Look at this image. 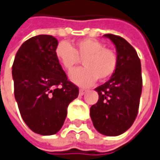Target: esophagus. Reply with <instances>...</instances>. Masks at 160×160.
<instances>
[{
    "mask_svg": "<svg viewBox=\"0 0 160 160\" xmlns=\"http://www.w3.org/2000/svg\"><path fill=\"white\" fill-rule=\"evenodd\" d=\"M87 92V91L86 90H83V89H81L80 91H79V95H81V96H83V94H85Z\"/></svg>",
    "mask_w": 160,
    "mask_h": 160,
    "instance_id": "34e87169",
    "label": "esophagus"
}]
</instances>
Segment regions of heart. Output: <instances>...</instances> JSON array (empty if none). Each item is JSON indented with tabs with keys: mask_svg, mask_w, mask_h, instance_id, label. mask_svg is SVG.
<instances>
[{
	"mask_svg": "<svg viewBox=\"0 0 160 160\" xmlns=\"http://www.w3.org/2000/svg\"><path fill=\"white\" fill-rule=\"evenodd\" d=\"M55 56L65 69L70 72L83 59L84 68L72 72L70 80L79 86H91L99 78L104 81L111 77L118 67L116 54L104 48L99 41L85 38L77 41L72 47L61 42L55 49Z\"/></svg>",
	"mask_w": 160,
	"mask_h": 160,
	"instance_id": "b5f03b06",
	"label": "heart"
}]
</instances>
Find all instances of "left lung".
I'll use <instances>...</instances> for the list:
<instances>
[{
	"label": "left lung",
	"mask_w": 160,
	"mask_h": 160,
	"mask_svg": "<svg viewBox=\"0 0 160 160\" xmlns=\"http://www.w3.org/2000/svg\"><path fill=\"white\" fill-rule=\"evenodd\" d=\"M103 36L116 47L118 67L110 79L95 89L99 100L90 108V116L100 133L118 136L131 127L138 113L142 68L136 51L127 41L115 34Z\"/></svg>",
	"instance_id": "obj_1"
}]
</instances>
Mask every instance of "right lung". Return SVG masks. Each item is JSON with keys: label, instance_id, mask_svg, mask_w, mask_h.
Here are the masks:
<instances>
[{"label": "right lung", "instance_id": "right-lung-1", "mask_svg": "<svg viewBox=\"0 0 160 160\" xmlns=\"http://www.w3.org/2000/svg\"><path fill=\"white\" fill-rule=\"evenodd\" d=\"M58 43L52 35L34 36L18 49L12 66L20 115L27 126L41 135H52L60 130L68 104L79 93L55 56Z\"/></svg>", "mask_w": 160, "mask_h": 160}]
</instances>
